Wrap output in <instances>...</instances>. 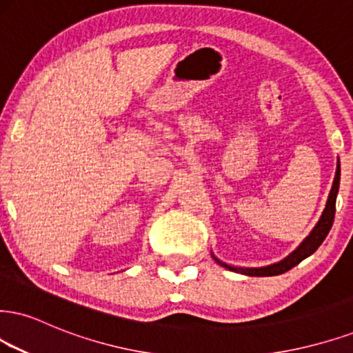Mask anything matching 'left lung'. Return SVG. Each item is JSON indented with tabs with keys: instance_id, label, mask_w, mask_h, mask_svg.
I'll return each mask as SVG.
<instances>
[{
	"instance_id": "obj_1",
	"label": "left lung",
	"mask_w": 353,
	"mask_h": 353,
	"mask_svg": "<svg viewBox=\"0 0 353 353\" xmlns=\"http://www.w3.org/2000/svg\"><path fill=\"white\" fill-rule=\"evenodd\" d=\"M339 183H341V162H337V170H336V178H334L332 188H330L327 203H325V210L323 211V216H321L319 223L316 224V228L311 230V234L304 241L299 243L296 250H293L291 254L283 259L281 262L268 265V267H260V268H242V267H230V265L221 262L219 259H216L212 255V259L216 260L221 267L230 270V272L242 273V275L247 276H275L281 275V273L288 272L293 267H296L299 262H303L304 259H307L311 254H314L317 247L324 242V239L327 237L330 228L334 224V216H336V199L339 193Z\"/></svg>"
}]
</instances>
